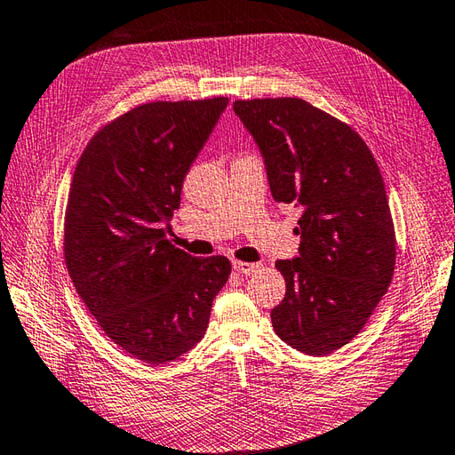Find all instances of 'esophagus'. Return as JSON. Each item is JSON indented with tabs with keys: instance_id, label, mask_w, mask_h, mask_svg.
Masks as SVG:
<instances>
[{
	"instance_id": "obj_1",
	"label": "esophagus",
	"mask_w": 455,
	"mask_h": 455,
	"mask_svg": "<svg viewBox=\"0 0 455 455\" xmlns=\"http://www.w3.org/2000/svg\"><path fill=\"white\" fill-rule=\"evenodd\" d=\"M233 268L240 274H252L256 272L258 268H260V264H252V262H240V260H235L233 262Z\"/></svg>"
}]
</instances>
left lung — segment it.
I'll return each instance as SVG.
<instances>
[{
	"mask_svg": "<svg viewBox=\"0 0 455 455\" xmlns=\"http://www.w3.org/2000/svg\"><path fill=\"white\" fill-rule=\"evenodd\" d=\"M233 108L260 148L272 197L301 209L299 254L275 262L286 296L270 314L274 331L323 357L361 331L393 280L396 238L380 169L357 132L301 98Z\"/></svg>",
	"mask_w": 455,
	"mask_h": 455,
	"instance_id": "8db88e82",
	"label": "left lung"
}]
</instances>
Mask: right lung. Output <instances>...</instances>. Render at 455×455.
<instances>
[{"label": "right lung", "instance_id": "right-lung-1", "mask_svg": "<svg viewBox=\"0 0 455 455\" xmlns=\"http://www.w3.org/2000/svg\"><path fill=\"white\" fill-rule=\"evenodd\" d=\"M228 98L148 102L106 124L80 156L65 215V262L80 299L124 351L165 364L197 345L230 274L165 238L191 164Z\"/></svg>", "mask_w": 455, "mask_h": 455}]
</instances>
